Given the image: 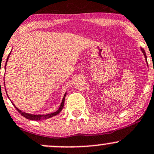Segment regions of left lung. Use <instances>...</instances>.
Wrapping results in <instances>:
<instances>
[{
    "label": "left lung",
    "instance_id": "obj_1",
    "mask_svg": "<svg viewBox=\"0 0 154 154\" xmlns=\"http://www.w3.org/2000/svg\"><path fill=\"white\" fill-rule=\"evenodd\" d=\"M141 50H142V51H143V54H144V56H145V58H146V62H147V56H146V52H145V51H144V50H143V48H141Z\"/></svg>",
    "mask_w": 154,
    "mask_h": 154
}]
</instances>
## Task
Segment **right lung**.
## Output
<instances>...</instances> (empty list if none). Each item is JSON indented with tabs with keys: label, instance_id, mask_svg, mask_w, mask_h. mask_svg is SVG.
Listing matches in <instances>:
<instances>
[{
	"label": "right lung",
	"instance_id": "right-lung-1",
	"mask_svg": "<svg viewBox=\"0 0 154 154\" xmlns=\"http://www.w3.org/2000/svg\"><path fill=\"white\" fill-rule=\"evenodd\" d=\"M11 54V52L9 53V55ZM9 55H8V58H7V60H6V65H5V69H6V63H7V61H8V57H9ZM4 84H5V82H4ZM8 96V95H7ZM66 96V93L65 94H64V96L63 98V100H62V102L61 104H60V106L59 107V109L58 110L56 111V112H52V113H50V114H47V115H33V114H29V113H26V112H22L20 109H18L17 107H15V108L17 109V110L19 112L20 114L22 115V116H23V117L28 118V119L29 120H33V121H41V120H45V119H47V118H50L52 117V116H56V115H58V113L60 112V111L62 110V109H63V106H64V102H65V97Z\"/></svg>",
	"mask_w": 154,
	"mask_h": 154
}]
</instances>
